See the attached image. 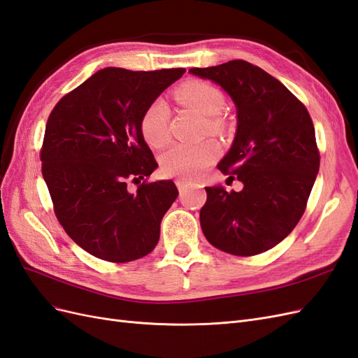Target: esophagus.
I'll return each instance as SVG.
<instances>
[{"instance_id": "esophagus-1", "label": "esophagus", "mask_w": 358, "mask_h": 358, "mask_svg": "<svg viewBox=\"0 0 358 358\" xmlns=\"http://www.w3.org/2000/svg\"><path fill=\"white\" fill-rule=\"evenodd\" d=\"M190 185H192V181H189V180H185V178H180V180H177V187H178V190H180V192L186 190Z\"/></svg>"}]
</instances>
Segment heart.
Listing matches in <instances>:
<instances>
[{
  "mask_svg": "<svg viewBox=\"0 0 358 358\" xmlns=\"http://www.w3.org/2000/svg\"><path fill=\"white\" fill-rule=\"evenodd\" d=\"M177 101L206 117L204 134L221 136L227 124L221 117L225 108V96L216 86L203 80L186 81L173 92ZM171 112L163 99H155L141 116V134L152 148H162L171 141ZM219 145L208 139L199 145H176L160 157L162 171L168 177H195L219 157Z\"/></svg>",
  "mask_w": 358,
  "mask_h": 358,
  "instance_id": "obj_1",
  "label": "heart"
}]
</instances>
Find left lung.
<instances>
[{
  "mask_svg": "<svg viewBox=\"0 0 358 358\" xmlns=\"http://www.w3.org/2000/svg\"><path fill=\"white\" fill-rule=\"evenodd\" d=\"M189 72L215 81L234 101L237 131L217 169L243 182L241 192L206 187L201 228L224 252L262 254L287 237L306 212L320 162L313 121L286 86L250 62Z\"/></svg>",
  "mask_w": 358,
  "mask_h": 358,
  "instance_id": "8db88e82",
  "label": "left lung"
}]
</instances>
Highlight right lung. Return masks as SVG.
<instances>
[{"instance_id":"add662e5","label":"right lung","mask_w":358,"mask_h":358,"mask_svg":"<svg viewBox=\"0 0 358 358\" xmlns=\"http://www.w3.org/2000/svg\"><path fill=\"white\" fill-rule=\"evenodd\" d=\"M185 68H104L63 96L48 117L42 176L63 230L96 259L127 263L150 254L178 196L172 180L148 181L159 166L141 116ZM138 185L134 194L126 182Z\"/></svg>"}]
</instances>
